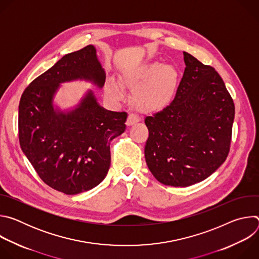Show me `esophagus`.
Here are the masks:
<instances>
[{
    "mask_svg": "<svg viewBox=\"0 0 259 259\" xmlns=\"http://www.w3.org/2000/svg\"><path fill=\"white\" fill-rule=\"evenodd\" d=\"M138 121H139V118H138L137 116H135V115H133V114H130V115L128 116L126 125H127V126H132V125L136 124Z\"/></svg>",
    "mask_w": 259,
    "mask_h": 259,
    "instance_id": "esophagus-1",
    "label": "esophagus"
}]
</instances>
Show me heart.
<instances>
[{"label":"heart","instance_id":"obj_1","mask_svg":"<svg viewBox=\"0 0 259 259\" xmlns=\"http://www.w3.org/2000/svg\"><path fill=\"white\" fill-rule=\"evenodd\" d=\"M179 82V71L173 64L161 60L141 63L121 75V84L133 92L134 106L144 113H156L172 100ZM106 93L115 99L124 96L120 84L113 78L105 82Z\"/></svg>","mask_w":259,"mask_h":259}]
</instances>
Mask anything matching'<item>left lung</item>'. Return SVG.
Segmentation results:
<instances>
[{"instance_id":"1","label":"left lung","mask_w":259,"mask_h":259,"mask_svg":"<svg viewBox=\"0 0 259 259\" xmlns=\"http://www.w3.org/2000/svg\"><path fill=\"white\" fill-rule=\"evenodd\" d=\"M186 69L171 103L144 123L146 165L171 187L201 182L226 161L235 119L234 101L218 72L183 52Z\"/></svg>"}]
</instances>
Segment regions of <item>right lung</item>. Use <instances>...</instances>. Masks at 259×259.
Returning a JSON list of instances; mask_svg holds the SVG:
<instances>
[{"label": "right lung", "instance_id": "add662e5", "mask_svg": "<svg viewBox=\"0 0 259 259\" xmlns=\"http://www.w3.org/2000/svg\"><path fill=\"white\" fill-rule=\"evenodd\" d=\"M75 81L103 87L105 71L93 45L64 55L34 79L18 107L23 154L46 184L66 195L90 191L105 178L110 141L124 133L128 117L102 107L90 89L61 108L55 101L61 84Z\"/></svg>", "mask_w": 259, "mask_h": 259}]
</instances>
